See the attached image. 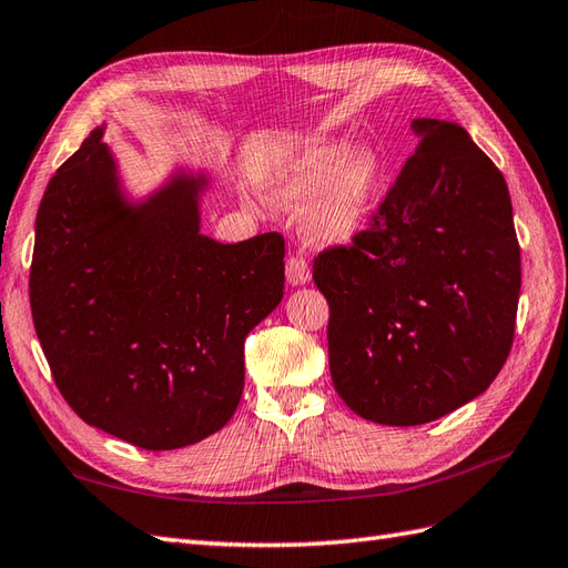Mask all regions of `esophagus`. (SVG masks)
I'll return each instance as SVG.
<instances>
[{
  "mask_svg": "<svg viewBox=\"0 0 568 568\" xmlns=\"http://www.w3.org/2000/svg\"><path fill=\"white\" fill-rule=\"evenodd\" d=\"M285 278L287 283L293 285H305L312 278V271H310V263L302 254H293L285 261Z\"/></svg>",
  "mask_w": 568,
  "mask_h": 568,
  "instance_id": "obj_1",
  "label": "esophagus"
}]
</instances>
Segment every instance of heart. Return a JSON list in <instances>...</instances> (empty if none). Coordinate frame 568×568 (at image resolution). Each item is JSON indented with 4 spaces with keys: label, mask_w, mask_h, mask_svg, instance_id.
<instances>
[{
    "label": "heart",
    "mask_w": 568,
    "mask_h": 568,
    "mask_svg": "<svg viewBox=\"0 0 568 568\" xmlns=\"http://www.w3.org/2000/svg\"><path fill=\"white\" fill-rule=\"evenodd\" d=\"M344 152V144H320L271 183V197L278 205L310 203L307 232L316 242H346L371 215L379 176L377 156L358 150L339 165Z\"/></svg>",
    "instance_id": "obj_1"
}]
</instances>
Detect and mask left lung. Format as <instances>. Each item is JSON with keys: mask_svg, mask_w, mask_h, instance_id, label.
Returning <instances> with one entry per match:
<instances>
[{"mask_svg": "<svg viewBox=\"0 0 568 568\" xmlns=\"http://www.w3.org/2000/svg\"><path fill=\"white\" fill-rule=\"evenodd\" d=\"M414 130L416 150L367 227L312 266L338 397L385 426L479 397L508 358L520 297L504 174L457 123L418 118Z\"/></svg>", "mask_w": 568, "mask_h": 568, "instance_id": "8db88e82", "label": "left lung"}]
</instances>
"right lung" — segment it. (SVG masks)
<instances>
[{"mask_svg": "<svg viewBox=\"0 0 568 568\" xmlns=\"http://www.w3.org/2000/svg\"><path fill=\"white\" fill-rule=\"evenodd\" d=\"M97 128L50 179L36 217L31 314L72 412L142 450L220 430L242 399L244 341L278 307V232H197L201 179L130 207Z\"/></svg>", "mask_w": 568, "mask_h": 568, "instance_id": "obj_1", "label": "right lung"}]
</instances>
